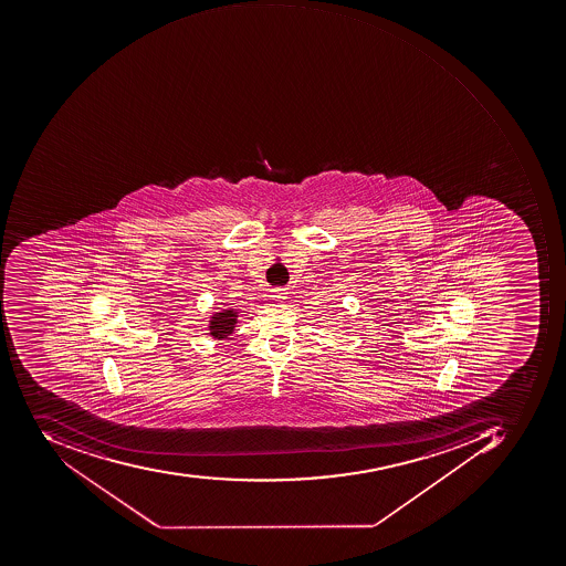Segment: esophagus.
Returning <instances> with one entry per match:
<instances>
[{
    "label": "esophagus",
    "instance_id": "34e87169",
    "mask_svg": "<svg viewBox=\"0 0 566 566\" xmlns=\"http://www.w3.org/2000/svg\"><path fill=\"white\" fill-rule=\"evenodd\" d=\"M286 289H273L271 290V298L276 302L285 301L286 298Z\"/></svg>",
    "mask_w": 566,
    "mask_h": 566
}]
</instances>
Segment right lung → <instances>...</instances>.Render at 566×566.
<instances>
[{
    "label": "right lung",
    "instance_id": "right-lung-1",
    "mask_svg": "<svg viewBox=\"0 0 566 566\" xmlns=\"http://www.w3.org/2000/svg\"><path fill=\"white\" fill-rule=\"evenodd\" d=\"M237 323H239V312L235 308H223V311L214 312L209 317V335L214 339H228V336L235 331Z\"/></svg>",
    "mask_w": 566,
    "mask_h": 566
}]
</instances>
